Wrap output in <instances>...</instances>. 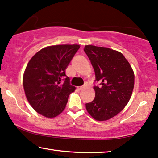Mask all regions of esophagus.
Masks as SVG:
<instances>
[{"label":"esophagus","instance_id":"esophagus-1","mask_svg":"<svg viewBox=\"0 0 158 158\" xmlns=\"http://www.w3.org/2000/svg\"><path fill=\"white\" fill-rule=\"evenodd\" d=\"M84 88H85V87H78L77 89H79V90H82Z\"/></svg>","mask_w":158,"mask_h":158}]
</instances>
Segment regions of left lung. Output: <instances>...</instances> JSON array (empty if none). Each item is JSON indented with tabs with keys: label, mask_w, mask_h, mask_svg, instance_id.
Here are the masks:
<instances>
[{
	"label": "left lung",
	"mask_w": 158,
	"mask_h": 158,
	"mask_svg": "<svg viewBox=\"0 0 158 158\" xmlns=\"http://www.w3.org/2000/svg\"><path fill=\"white\" fill-rule=\"evenodd\" d=\"M85 52L100 85L94 86L95 97L86 104L94 119L104 121L121 112L131 98L134 86V73L123 55L108 48L85 45Z\"/></svg>",
	"instance_id": "left-lung-1"
}]
</instances>
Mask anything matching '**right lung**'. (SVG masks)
<instances>
[{
	"instance_id": "obj_1",
	"label": "right lung",
	"mask_w": 158,
	"mask_h": 158,
	"mask_svg": "<svg viewBox=\"0 0 158 158\" xmlns=\"http://www.w3.org/2000/svg\"><path fill=\"white\" fill-rule=\"evenodd\" d=\"M80 48L79 45H56L39 50L29 60L23 76L25 95L32 108L46 118H55L66 108L76 87L69 84L66 69Z\"/></svg>"
}]
</instances>
